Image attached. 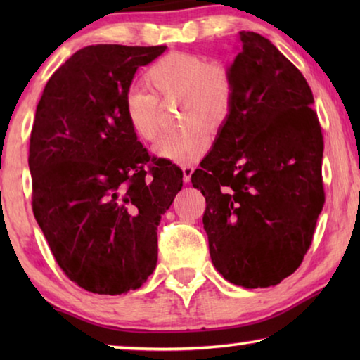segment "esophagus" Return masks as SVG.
Returning a JSON list of instances; mask_svg holds the SVG:
<instances>
[{"label":"esophagus","instance_id":"1","mask_svg":"<svg viewBox=\"0 0 360 360\" xmlns=\"http://www.w3.org/2000/svg\"><path fill=\"white\" fill-rule=\"evenodd\" d=\"M192 173H193V167L192 165H184V167H182V179H184L186 184H187V182H191Z\"/></svg>","mask_w":360,"mask_h":360}]
</instances>
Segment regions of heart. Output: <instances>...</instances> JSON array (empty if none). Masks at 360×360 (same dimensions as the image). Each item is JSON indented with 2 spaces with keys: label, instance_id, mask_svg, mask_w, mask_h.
Wrapping results in <instances>:
<instances>
[{
  "label": "heart",
  "instance_id": "heart-1",
  "mask_svg": "<svg viewBox=\"0 0 360 360\" xmlns=\"http://www.w3.org/2000/svg\"><path fill=\"white\" fill-rule=\"evenodd\" d=\"M144 82L163 103L181 101V122L187 125L176 135L162 138L155 154L176 163H192L202 157L210 135L201 124L217 129L233 105V81L227 68L195 53L169 52L149 66ZM156 97L133 90L125 98V117L143 141H154L160 131L162 103Z\"/></svg>",
  "mask_w": 360,
  "mask_h": 360
}]
</instances>
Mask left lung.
<instances>
[{"mask_svg":"<svg viewBox=\"0 0 360 360\" xmlns=\"http://www.w3.org/2000/svg\"><path fill=\"white\" fill-rule=\"evenodd\" d=\"M233 105L192 174L206 200L212 265L231 284L270 288L300 266L324 206V139L307 79L270 41L240 32Z\"/></svg>","mask_w":360,"mask_h":360,"instance_id":"left-lung-1","label":"left lung"}]
</instances>
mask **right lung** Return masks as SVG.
I'll use <instances>...</instances> for the list:
<instances>
[{"mask_svg":"<svg viewBox=\"0 0 360 360\" xmlns=\"http://www.w3.org/2000/svg\"><path fill=\"white\" fill-rule=\"evenodd\" d=\"M167 46H87L47 81L28 165L33 214L58 266L94 294L120 295L157 265V227L182 172L150 157L125 117L139 66Z\"/></svg>","mask_w":360,"mask_h":360,"instance_id":"1","label":"right lung"}]
</instances>
